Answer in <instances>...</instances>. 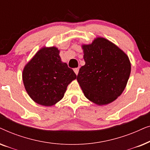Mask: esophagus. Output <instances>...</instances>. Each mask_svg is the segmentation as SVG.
Listing matches in <instances>:
<instances>
[{
  "label": "esophagus",
  "mask_w": 150,
  "mask_h": 150,
  "mask_svg": "<svg viewBox=\"0 0 150 150\" xmlns=\"http://www.w3.org/2000/svg\"><path fill=\"white\" fill-rule=\"evenodd\" d=\"M74 72H75L76 74L78 75V74H79V68H74Z\"/></svg>",
  "instance_id": "34e87169"
}]
</instances>
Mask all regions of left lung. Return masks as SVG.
<instances>
[{
	"mask_svg": "<svg viewBox=\"0 0 150 150\" xmlns=\"http://www.w3.org/2000/svg\"><path fill=\"white\" fill-rule=\"evenodd\" d=\"M82 48L85 65L80 68L77 81L84 95L98 105L113 102L124 91L130 77L128 57L103 38L82 45Z\"/></svg>",
	"mask_w": 150,
	"mask_h": 150,
	"instance_id": "obj_1",
	"label": "left lung"
}]
</instances>
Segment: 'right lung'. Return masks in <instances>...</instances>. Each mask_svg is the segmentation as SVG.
I'll list each match as a JSON object with an SVG mask.
<instances>
[{
	"mask_svg": "<svg viewBox=\"0 0 150 150\" xmlns=\"http://www.w3.org/2000/svg\"><path fill=\"white\" fill-rule=\"evenodd\" d=\"M76 79L72 69L63 63L56 47H44L25 65L22 72L24 87L30 98L45 106L62 99L67 87Z\"/></svg>",
	"mask_w": 150,
	"mask_h": 150,
	"instance_id": "1",
	"label": "right lung"
}]
</instances>
